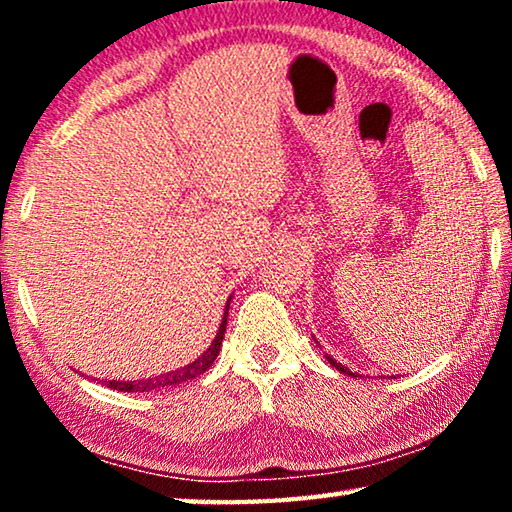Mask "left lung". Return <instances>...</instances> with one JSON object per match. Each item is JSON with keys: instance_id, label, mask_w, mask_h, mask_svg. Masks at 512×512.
Here are the masks:
<instances>
[{"instance_id": "1", "label": "left lung", "mask_w": 512, "mask_h": 512, "mask_svg": "<svg viewBox=\"0 0 512 512\" xmlns=\"http://www.w3.org/2000/svg\"><path fill=\"white\" fill-rule=\"evenodd\" d=\"M327 361H329V363H332V366H334L336 370H339V372H343V375H350V377H359V375H354V372H352L350 368H345V366H343V363H336V359H332V357H327Z\"/></svg>"}]
</instances>
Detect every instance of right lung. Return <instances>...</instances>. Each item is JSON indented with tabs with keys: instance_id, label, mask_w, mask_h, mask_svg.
<instances>
[{
	"instance_id": "obj_1",
	"label": "right lung",
	"mask_w": 512,
	"mask_h": 512,
	"mask_svg": "<svg viewBox=\"0 0 512 512\" xmlns=\"http://www.w3.org/2000/svg\"><path fill=\"white\" fill-rule=\"evenodd\" d=\"M230 300H228V305H225V314H223V320H221V327H219V332H216L212 345L196 361L187 363L185 368L171 370V372H167V375H160V377L137 379V381H106L108 388H115V391H124V393H153V391H164V388L180 386V384H183V381L201 377L203 372L212 366L214 359L219 357V350H221V343H223V334H225V325H228Z\"/></svg>"
}]
</instances>
